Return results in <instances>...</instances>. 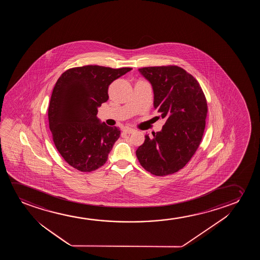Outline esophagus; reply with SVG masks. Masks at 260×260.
Here are the masks:
<instances>
[{
  "label": "esophagus",
  "mask_w": 260,
  "mask_h": 260,
  "mask_svg": "<svg viewBox=\"0 0 260 260\" xmlns=\"http://www.w3.org/2000/svg\"><path fill=\"white\" fill-rule=\"evenodd\" d=\"M123 132L126 133V134H132V133L134 132V129L131 128H125L124 129H123Z\"/></svg>",
  "instance_id": "1"
}]
</instances>
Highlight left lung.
<instances>
[{"label": "left lung", "mask_w": 260, "mask_h": 260, "mask_svg": "<svg viewBox=\"0 0 260 260\" xmlns=\"http://www.w3.org/2000/svg\"><path fill=\"white\" fill-rule=\"evenodd\" d=\"M139 71L153 87V107L166 122L152 138L145 136L136 155L151 174H173L185 167L199 147L206 123V98L196 79L177 66Z\"/></svg>", "instance_id": "left-lung-1"}]
</instances>
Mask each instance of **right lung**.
<instances>
[{"label": "right lung", "instance_id": "obj_1", "mask_svg": "<svg viewBox=\"0 0 260 260\" xmlns=\"http://www.w3.org/2000/svg\"><path fill=\"white\" fill-rule=\"evenodd\" d=\"M131 68L85 66L64 72L50 98L49 125L54 144L70 166L90 172L103 166L121 131L96 117L108 87Z\"/></svg>", "mask_w": 260, "mask_h": 260}]
</instances>
